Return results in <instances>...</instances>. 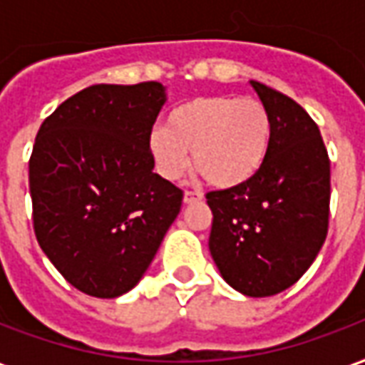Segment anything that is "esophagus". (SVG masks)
Returning <instances> with one entry per match:
<instances>
[{
    "mask_svg": "<svg viewBox=\"0 0 365 365\" xmlns=\"http://www.w3.org/2000/svg\"><path fill=\"white\" fill-rule=\"evenodd\" d=\"M201 199H203V195L197 193V191H185V193H183V203H185V205L197 203V201H201Z\"/></svg>",
    "mask_w": 365,
    "mask_h": 365,
    "instance_id": "34e87169",
    "label": "esophagus"
}]
</instances>
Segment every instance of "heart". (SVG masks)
Returning <instances> with one entry per match:
<instances>
[{"label": "heart", "instance_id": "obj_1", "mask_svg": "<svg viewBox=\"0 0 365 365\" xmlns=\"http://www.w3.org/2000/svg\"><path fill=\"white\" fill-rule=\"evenodd\" d=\"M272 143V119L252 97L203 96L170 111L166 127L148 135V156L164 180L193 168L219 190L240 187L258 174Z\"/></svg>", "mask_w": 365, "mask_h": 365}]
</instances>
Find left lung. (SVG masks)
Wrapping results in <instances>:
<instances>
[{
    "instance_id": "left-lung-1",
    "label": "left lung",
    "mask_w": 365,
    "mask_h": 365,
    "mask_svg": "<svg viewBox=\"0 0 365 365\" xmlns=\"http://www.w3.org/2000/svg\"><path fill=\"white\" fill-rule=\"evenodd\" d=\"M272 119L258 174L207 193L209 252L222 279L248 297L282 293L313 264L329 230L330 162L321 130L293 99L250 82Z\"/></svg>"
}]
</instances>
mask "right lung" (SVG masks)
Wrapping results in <instances>:
<instances>
[{
	"mask_svg": "<svg viewBox=\"0 0 365 365\" xmlns=\"http://www.w3.org/2000/svg\"><path fill=\"white\" fill-rule=\"evenodd\" d=\"M166 99L158 82L91 86L38 128L29 162L36 240L91 297L133 289L182 209V190L154 174L146 148Z\"/></svg>",
	"mask_w": 365,
	"mask_h": 365,
	"instance_id": "add662e5",
	"label": "right lung"
}]
</instances>
